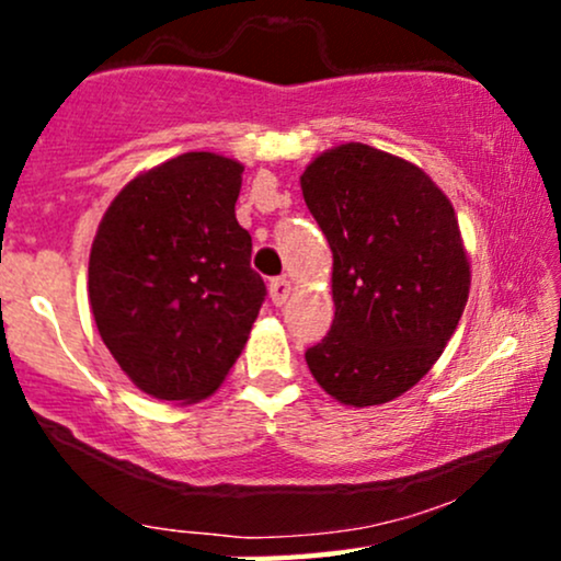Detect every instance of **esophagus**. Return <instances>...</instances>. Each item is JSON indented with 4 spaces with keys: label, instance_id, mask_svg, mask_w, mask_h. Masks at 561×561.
<instances>
[{
    "label": "esophagus",
    "instance_id": "1",
    "mask_svg": "<svg viewBox=\"0 0 561 561\" xmlns=\"http://www.w3.org/2000/svg\"><path fill=\"white\" fill-rule=\"evenodd\" d=\"M289 293H293V285L285 279V276H279V279H272V285H268V295H272L274 306H282L289 298Z\"/></svg>",
    "mask_w": 561,
    "mask_h": 561
}]
</instances>
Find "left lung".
Listing matches in <instances>:
<instances>
[{
  "mask_svg": "<svg viewBox=\"0 0 561 561\" xmlns=\"http://www.w3.org/2000/svg\"><path fill=\"white\" fill-rule=\"evenodd\" d=\"M300 186L334 259V321L308 369L334 401L388 403L433 369L465 313L454 205L420 165L362 141L321 152Z\"/></svg>",
  "mask_w": 561,
  "mask_h": 561,
  "instance_id": "8db88e82",
  "label": "left lung"
}]
</instances>
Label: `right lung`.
Masks as SVG:
<instances>
[{"label":"right lung","instance_id":"1","mask_svg":"<svg viewBox=\"0 0 561 561\" xmlns=\"http://www.w3.org/2000/svg\"><path fill=\"white\" fill-rule=\"evenodd\" d=\"M244 165L184 152L139 173L102 216L89 302L102 343L158 401L208 398L240 358L266 285L237 224Z\"/></svg>","mask_w":561,"mask_h":561}]
</instances>
